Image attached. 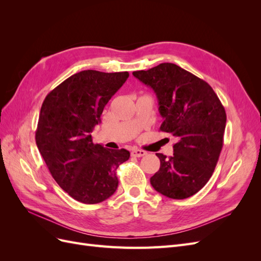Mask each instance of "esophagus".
Instances as JSON below:
<instances>
[{"instance_id":"34e87169","label":"esophagus","mask_w":261,"mask_h":261,"mask_svg":"<svg viewBox=\"0 0 261 261\" xmlns=\"http://www.w3.org/2000/svg\"><path fill=\"white\" fill-rule=\"evenodd\" d=\"M146 151L145 150H141V149H133L132 150V155H134V156H137V158H140V156H144V155H146Z\"/></svg>"}]
</instances>
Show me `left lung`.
Segmentation results:
<instances>
[{
  "instance_id": "1",
  "label": "left lung",
  "mask_w": 261,
  "mask_h": 261,
  "mask_svg": "<svg viewBox=\"0 0 261 261\" xmlns=\"http://www.w3.org/2000/svg\"><path fill=\"white\" fill-rule=\"evenodd\" d=\"M133 75L154 91L160 129L176 139L172 156L156 153L160 169L150 178L158 193L185 199L207 184L223 147L225 110L208 83L172 63Z\"/></svg>"
}]
</instances>
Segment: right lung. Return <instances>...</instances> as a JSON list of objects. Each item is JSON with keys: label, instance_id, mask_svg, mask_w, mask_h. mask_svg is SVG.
Instances as JSON below:
<instances>
[{"label": "right lung", "instance_id": "add662e5", "mask_svg": "<svg viewBox=\"0 0 261 261\" xmlns=\"http://www.w3.org/2000/svg\"><path fill=\"white\" fill-rule=\"evenodd\" d=\"M128 76V72L83 70L43 101L37 147L55 181L77 201L93 204L111 197L118 185L116 169L129 159L126 149L105 148L91 137L105 107Z\"/></svg>", "mask_w": 261, "mask_h": 261}]
</instances>
